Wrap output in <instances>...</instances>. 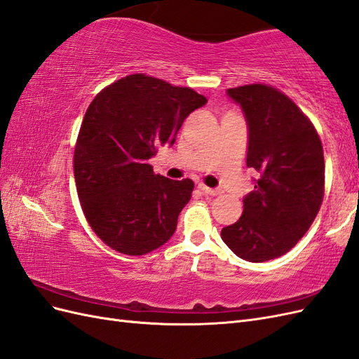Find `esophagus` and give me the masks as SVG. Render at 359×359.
Returning <instances> with one entry per match:
<instances>
[{
  "instance_id": "esophagus-1",
  "label": "esophagus",
  "mask_w": 359,
  "mask_h": 359,
  "mask_svg": "<svg viewBox=\"0 0 359 359\" xmlns=\"http://www.w3.org/2000/svg\"><path fill=\"white\" fill-rule=\"evenodd\" d=\"M199 190L203 193V194H208V196H217V194H220V190L219 189H210L203 186V184H199Z\"/></svg>"
}]
</instances>
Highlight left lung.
Here are the masks:
<instances>
[{"label":"left lung","mask_w":359,"mask_h":359,"mask_svg":"<svg viewBox=\"0 0 359 359\" xmlns=\"http://www.w3.org/2000/svg\"><path fill=\"white\" fill-rule=\"evenodd\" d=\"M248 127L247 168L259 177L240 220L222 240L248 262L283 256L309 231L323 199L325 161L316 128L287 95L262 83L229 88Z\"/></svg>","instance_id":"1"}]
</instances>
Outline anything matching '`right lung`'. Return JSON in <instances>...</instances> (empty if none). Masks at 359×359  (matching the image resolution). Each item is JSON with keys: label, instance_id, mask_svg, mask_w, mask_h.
I'll use <instances>...</instances> for the list:
<instances>
[{"label": "right lung", "instance_id": "right-lung-1", "mask_svg": "<svg viewBox=\"0 0 359 359\" xmlns=\"http://www.w3.org/2000/svg\"><path fill=\"white\" fill-rule=\"evenodd\" d=\"M206 103L191 88L142 73L106 86L86 109L74 148L83 214L116 252L147 255L170 240L191 198V180L156 175L148 160L175 144L184 119Z\"/></svg>", "mask_w": 359, "mask_h": 359}]
</instances>
